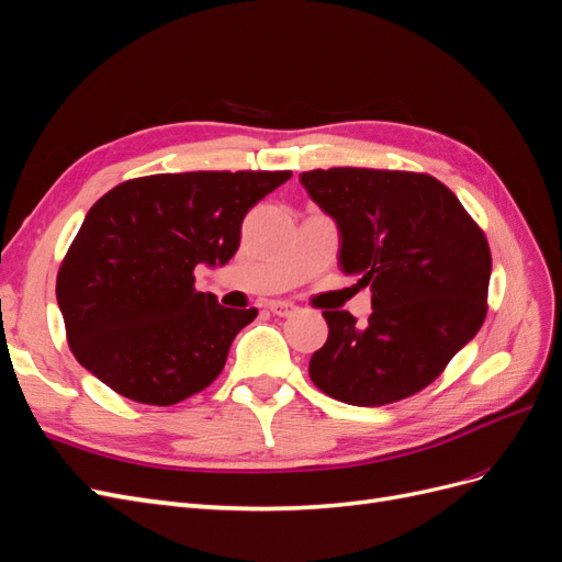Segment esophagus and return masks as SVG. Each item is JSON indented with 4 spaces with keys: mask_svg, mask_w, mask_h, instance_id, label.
Returning a JSON list of instances; mask_svg holds the SVG:
<instances>
[{
    "mask_svg": "<svg viewBox=\"0 0 562 562\" xmlns=\"http://www.w3.org/2000/svg\"><path fill=\"white\" fill-rule=\"evenodd\" d=\"M269 312L277 314V316H293L297 312V307L293 302H285V300H277V302H269Z\"/></svg>",
    "mask_w": 562,
    "mask_h": 562,
    "instance_id": "esophagus-1",
    "label": "esophagus"
}]
</instances>
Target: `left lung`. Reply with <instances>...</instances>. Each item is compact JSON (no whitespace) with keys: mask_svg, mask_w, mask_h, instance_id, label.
Segmentation results:
<instances>
[{"mask_svg":"<svg viewBox=\"0 0 562 562\" xmlns=\"http://www.w3.org/2000/svg\"><path fill=\"white\" fill-rule=\"evenodd\" d=\"M339 229V267L370 285L372 314L323 312L328 339L312 382L349 405L417 394L481 330L492 258L483 229L448 187L411 171L328 168L300 176Z\"/></svg>","mask_w":562,"mask_h":562,"instance_id":"left-lung-1","label":"left lung"}]
</instances>
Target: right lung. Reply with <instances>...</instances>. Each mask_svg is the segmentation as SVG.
Instances as JSON below:
<instances>
[{
  "instance_id": "1",
  "label": "right lung",
  "mask_w": 562,
  "mask_h": 562,
  "mask_svg": "<svg viewBox=\"0 0 562 562\" xmlns=\"http://www.w3.org/2000/svg\"><path fill=\"white\" fill-rule=\"evenodd\" d=\"M291 176L159 173L100 196L56 281L75 359L147 405H173L213 384L258 310H227L199 293L194 269L229 262L246 213Z\"/></svg>"
}]
</instances>
